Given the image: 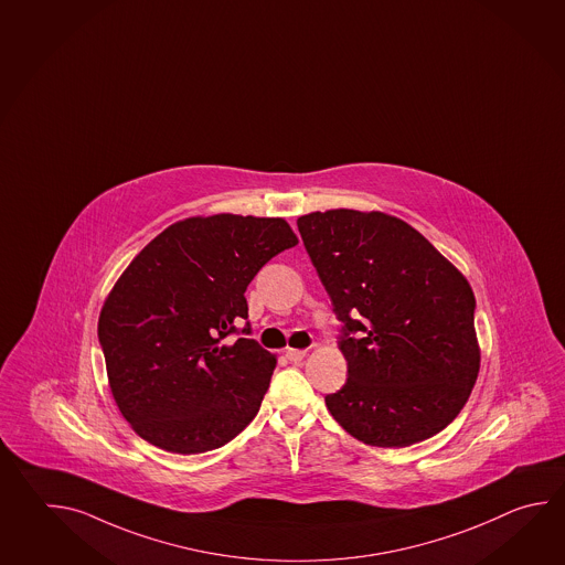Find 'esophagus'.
<instances>
[{"instance_id": "34e87169", "label": "esophagus", "mask_w": 565, "mask_h": 565, "mask_svg": "<svg viewBox=\"0 0 565 565\" xmlns=\"http://www.w3.org/2000/svg\"><path fill=\"white\" fill-rule=\"evenodd\" d=\"M306 354H308L306 350H296V348H288L286 350V358H288L289 362H301Z\"/></svg>"}]
</instances>
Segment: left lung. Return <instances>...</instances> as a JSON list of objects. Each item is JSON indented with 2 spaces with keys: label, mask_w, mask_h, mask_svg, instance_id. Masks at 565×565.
I'll use <instances>...</instances> for the list:
<instances>
[{
  "label": "left lung",
  "mask_w": 565,
  "mask_h": 565,
  "mask_svg": "<svg viewBox=\"0 0 565 565\" xmlns=\"http://www.w3.org/2000/svg\"><path fill=\"white\" fill-rule=\"evenodd\" d=\"M298 230L344 322L348 381L326 396L330 415L372 447H408L440 433L469 401L481 366L467 277L382 211H313Z\"/></svg>",
  "instance_id": "8db88e82"
}]
</instances>
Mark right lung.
<instances>
[{
    "label": "right lung",
    "instance_id": "right-lung-1",
    "mask_svg": "<svg viewBox=\"0 0 565 565\" xmlns=\"http://www.w3.org/2000/svg\"><path fill=\"white\" fill-rule=\"evenodd\" d=\"M294 245L281 217L195 215L169 225L128 264L104 300L98 340L113 398L140 438L199 455L254 420L276 354L249 338H225L247 318L255 274Z\"/></svg>",
    "mask_w": 565,
    "mask_h": 565
}]
</instances>
